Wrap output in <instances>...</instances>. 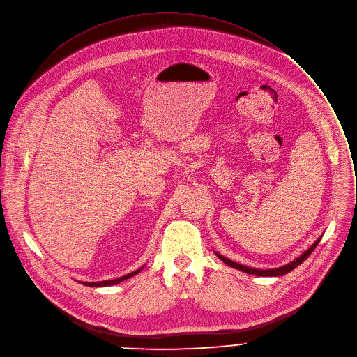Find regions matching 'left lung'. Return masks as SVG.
<instances>
[{"instance_id":"obj_1","label":"left lung","mask_w":357,"mask_h":357,"mask_svg":"<svg viewBox=\"0 0 357 357\" xmlns=\"http://www.w3.org/2000/svg\"><path fill=\"white\" fill-rule=\"evenodd\" d=\"M320 239H321V236L317 238L316 242H314L309 249H306L302 255H299L296 259H294V261L289 262L287 265H283V266H279V268H275V269H256V268H249V266H245V265H241V264H236V262L231 261V259L222 256V255L218 253V252H215V255L220 259V261H222L223 264H226V265L231 266V268H235V269H238V271H242V272H245V273H249V275H256V276H282V275L289 273L290 271H294V269L298 268L301 264H303V262L306 261V259L309 257V255L314 250V248L317 246V243L320 242Z\"/></svg>"}]
</instances>
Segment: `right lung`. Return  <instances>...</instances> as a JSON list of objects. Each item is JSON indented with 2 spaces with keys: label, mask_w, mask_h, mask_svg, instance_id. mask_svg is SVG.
Segmentation results:
<instances>
[{
  "label": "right lung",
  "mask_w": 357,
  "mask_h": 357,
  "mask_svg": "<svg viewBox=\"0 0 357 357\" xmlns=\"http://www.w3.org/2000/svg\"><path fill=\"white\" fill-rule=\"evenodd\" d=\"M145 266H142V268H139V269H137V271H134V272H131V273H128V275H125V276H121V278H116V279H109V280H101V282H81L82 284H85V286H96V287H102V286H112V284H118V283H121V282H123V280H126V279H129V278H132V276H135V275H138L142 269H144Z\"/></svg>",
  "instance_id": "1"
}]
</instances>
